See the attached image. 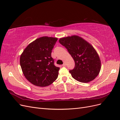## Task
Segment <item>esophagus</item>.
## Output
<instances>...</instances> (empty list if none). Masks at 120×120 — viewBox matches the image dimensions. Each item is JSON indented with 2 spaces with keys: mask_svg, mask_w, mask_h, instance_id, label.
<instances>
[{
  "mask_svg": "<svg viewBox=\"0 0 120 120\" xmlns=\"http://www.w3.org/2000/svg\"><path fill=\"white\" fill-rule=\"evenodd\" d=\"M62 66H63V67H65V66H66V63H64V64L62 65Z\"/></svg>",
  "mask_w": 120,
  "mask_h": 120,
  "instance_id": "esophagus-1",
  "label": "esophagus"
}]
</instances>
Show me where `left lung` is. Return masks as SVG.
I'll return each instance as SVG.
<instances>
[{
	"label": "left lung",
	"mask_w": 120,
	"mask_h": 120,
	"mask_svg": "<svg viewBox=\"0 0 120 120\" xmlns=\"http://www.w3.org/2000/svg\"><path fill=\"white\" fill-rule=\"evenodd\" d=\"M59 42L66 47L75 61L74 68L69 71L72 77L84 83L94 80L101 68L100 57L94 47L78 35L61 38Z\"/></svg>",
	"instance_id": "1"
}]
</instances>
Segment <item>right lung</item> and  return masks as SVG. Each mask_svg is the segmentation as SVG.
<instances>
[{
	"label": "right lung",
	"instance_id": "add662e5",
	"mask_svg": "<svg viewBox=\"0 0 120 120\" xmlns=\"http://www.w3.org/2000/svg\"><path fill=\"white\" fill-rule=\"evenodd\" d=\"M57 41L56 38H39L30 43L21 54V70L32 84L45 87L51 85L57 78L60 68L54 66L51 56Z\"/></svg>",
	"mask_w": 120,
	"mask_h": 120
}]
</instances>
